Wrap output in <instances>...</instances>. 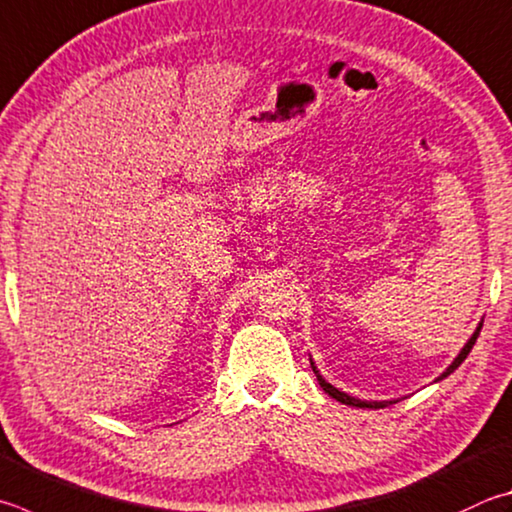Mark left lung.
Wrapping results in <instances>:
<instances>
[{"mask_svg":"<svg viewBox=\"0 0 512 512\" xmlns=\"http://www.w3.org/2000/svg\"><path fill=\"white\" fill-rule=\"evenodd\" d=\"M481 324L483 322H479V327H477V331L472 333V338L466 342V347L461 349V353L457 358H454V362L452 365L443 371V374L436 378V380H443L445 376H450L454 369H457L463 360L468 358V353H470V349H472V345H475L477 342V338H479V331H481ZM311 367H313V362H311ZM313 374H315V378H318V383H320V387L324 389V392H327L331 398H336V401H340V403H345V405H351V407H371V410H383V407H389V405H394V403H398V401H360V398H353V396H349V394H345V392H340V389H336L333 385H329L327 380H324L320 374H318V369L313 367Z\"/></svg>","mask_w":512,"mask_h":512,"instance_id":"obj_1","label":"left lung"}]
</instances>
